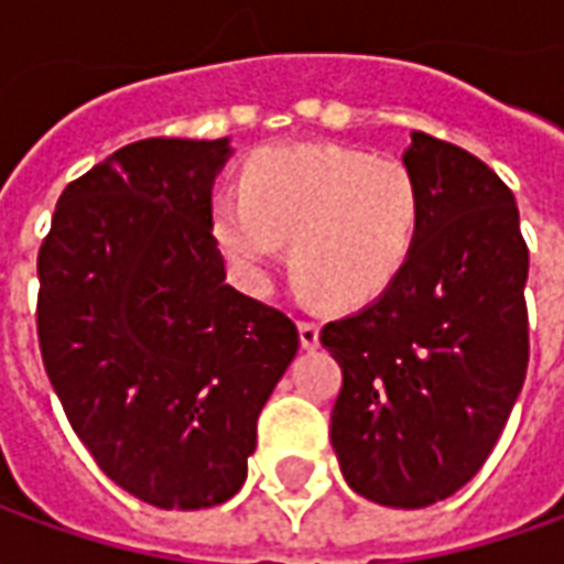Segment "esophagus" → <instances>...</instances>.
<instances>
[{
	"label": "esophagus",
	"instance_id": "esophagus-1",
	"mask_svg": "<svg viewBox=\"0 0 564 564\" xmlns=\"http://www.w3.org/2000/svg\"><path fill=\"white\" fill-rule=\"evenodd\" d=\"M299 341L305 350H317L319 347V326L311 319H299Z\"/></svg>",
	"mask_w": 564,
	"mask_h": 564
}]
</instances>
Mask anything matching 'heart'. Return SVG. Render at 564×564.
<instances>
[{"label":"heart","mask_w":564,"mask_h":564,"mask_svg":"<svg viewBox=\"0 0 564 564\" xmlns=\"http://www.w3.org/2000/svg\"><path fill=\"white\" fill-rule=\"evenodd\" d=\"M214 238L253 293L271 281L290 238L307 302L362 307L387 295L414 257L423 189L399 160L335 144H274L247 162L241 189L210 205Z\"/></svg>","instance_id":"obj_1"}]
</instances>
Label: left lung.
<instances>
[{
  "label": "left lung",
  "instance_id": "left-lung-1",
  "mask_svg": "<svg viewBox=\"0 0 564 564\" xmlns=\"http://www.w3.org/2000/svg\"><path fill=\"white\" fill-rule=\"evenodd\" d=\"M420 241L390 293L319 332L344 371L332 447L354 492L429 508L480 471L529 366L517 198L468 150L411 132Z\"/></svg>",
  "mask_w": 564,
  "mask_h": 564
}]
</instances>
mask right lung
<instances>
[{
    "label": "right lung",
    "instance_id": "right-lung-1",
    "mask_svg": "<svg viewBox=\"0 0 564 564\" xmlns=\"http://www.w3.org/2000/svg\"><path fill=\"white\" fill-rule=\"evenodd\" d=\"M229 139L127 144L72 181L39 250V341L84 447L162 510L245 486L293 319L226 283L210 193Z\"/></svg>",
    "mask_w": 564,
    "mask_h": 564
}]
</instances>
